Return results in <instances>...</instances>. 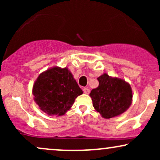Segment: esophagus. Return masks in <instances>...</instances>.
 Segmentation results:
<instances>
[{"label": "esophagus", "mask_w": 160, "mask_h": 160, "mask_svg": "<svg viewBox=\"0 0 160 160\" xmlns=\"http://www.w3.org/2000/svg\"><path fill=\"white\" fill-rule=\"evenodd\" d=\"M82 91H83V92L85 93V94H89V89H88V88H83V89H82Z\"/></svg>", "instance_id": "esophagus-1"}]
</instances>
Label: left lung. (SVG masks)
I'll return each mask as SVG.
<instances>
[{
  "label": "left lung",
  "mask_w": 160,
  "mask_h": 160,
  "mask_svg": "<svg viewBox=\"0 0 160 160\" xmlns=\"http://www.w3.org/2000/svg\"><path fill=\"white\" fill-rule=\"evenodd\" d=\"M99 85L92 89L93 107L104 118H112L125 112L132 99L131 86L121 79L104 74L98 78Z\"/></svg>",
  "instance_id": "1"
}]
</instances>
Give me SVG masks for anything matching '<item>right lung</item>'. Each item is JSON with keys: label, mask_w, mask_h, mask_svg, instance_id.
I'll return each instance as SVG.
<instances>
[{"label": "right lung", "mask_w": 160, "mask_h": 160, "mask_svg": "<svg viewBox=\"0 0 160 160\" xmlns=\"http://www.w3.org/2000/svg\"><path fill=\"white\" fill-rule=\"evenodd\" d=\"M82 93L68 68L55 67L39 75L33 87L34 100L49 115L65 114Z\"/></svg>", "instance_id": "obj_1"}]
</instances>
